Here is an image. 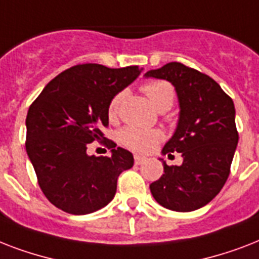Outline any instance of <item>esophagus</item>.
<instances>
[{"label": "esophagus", "instance_id": "obj_1", "mask_svg": "<svg viewBox=\"0 0 259 259\" xmlns=\"http://www.w3.org/2000/svg\"><path fill=\"white\" fill-rule=\"evenodd\" d=\"M144 161H145V157L138 156V154H136V156H134V162H136V165H141Z\"/></svg>", "mask_w": 259, "mask_h": 259}]
</instances>
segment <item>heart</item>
Listing matches in <instances>:
<instances>
[{
    "label": "heart",
    "instance_id": "obj_1",
    "mask_svg": "<svg viewBox=\"0 0 259 259\" xmlns=\"http://www.w3.org/2000/svg\"><path fill=\"white\" fill-rule=\"evenodd\" d=\"M142 91L145 93L149 102L154 109H170L175 101V90L165 80H153L142 86ZM122 94H117L111 99L109 106V117L111 119L117 117L121 106ZM161 133L157 130H144L138 127H125L119 132V141L129 149L136 152H146L152 149V146L161 140Z\"/></svg>",
    "mask_w": 259,
    "mask_h": 259
}]
</instances>
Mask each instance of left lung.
<instances>
[{
  "label": "left lung",
  "instance_id": "left-lung-1",
  "mask_svg": "<svg viewBox=\"0 0 259 259\" xmlns=\"http://www.w3.org/2000/svg\"><path fill=\"white\" fill-rule=\"evenodd\" d=\"M144 76L168 80L180 109L176 130L161 153H181L183 164L169 166L160 158L164 175L150 184V192L172 211L201 208L221 192L230 175L239 138L233 99L208 75L181 63H168Z\"/></svg>",
  "mask_w": 259,
  "mask_h": 259
}]
</instances>
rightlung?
<instances>
[{
  "mask_svg": "<svg viewBox=\"0 0 259 259\" xmlns=\"http://www.w3.org/2000/svg\"><path fill=\"white\" fill-rule=\"evenodd\" d=\"M141 71L137 66H74L52 79L30 105L26 153L42 193L55 207L86 215L113 200L118 176L133 166V154L109 140L110 157L89 156L87 146L103 141L101 129L109 125L110 102Z\"/></svg>",
  "mask_w": 259,
  "mask_h": 259,
  "instance_id": "obj_1",
  "label": "right lung"
}]
</instances>
